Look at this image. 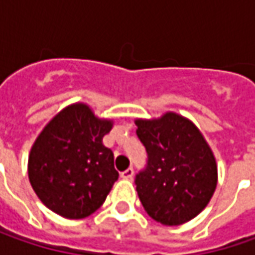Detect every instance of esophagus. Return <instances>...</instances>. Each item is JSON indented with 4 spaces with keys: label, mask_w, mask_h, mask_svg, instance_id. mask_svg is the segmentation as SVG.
<instances>
[{
    "label": "esophagus",
    "mask_w": 255,
    "mask_h": 255,
    "mask_svg": "<svg viewBox=\"0 0 255 255\" xmlns=\"http://www.w3.org/2000/svg\"><path fill=\"white\" fill-rule=\"evenodd\" d=\"M133 174H134V170H133L132 167H129V169H126V170L121 173V176H122L123 179H128V180H129V179H132Z\"/></svg>",
    "instance_id": "1"
}]
</instances>
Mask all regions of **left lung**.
I'll return each instance as SVG.
<instances>
[{
  "label": "left lung",
  "instance_id": "left-lung-1",
  "mask_svg": "<svg viewBox=\"0 0 255 255\" xmlns=\"http://www.w3.org/2000/svg\"><path fill=\"white\" fill-rule=\"evenodd\" d=\"M146 147V169L136 174L144 210L157 223L179 226L204 210L217 186V164L194 123L174 112L159 119H136Z\"/></svg>",
  "mask_w": 255,
  "mask_h": 255
}]
</instances>
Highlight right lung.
I'll return each instance as SVG.
<instances>
[{
  "label": "right lung",
  "mask_w": 255,
  "mask_h": 255,
  "mask_svg": "<svg viewBox=\"0 0 255 255\" xmlns=\"http://www.w3.org/2000/svg\"><path fill=\"white\" fill-rule=\"evenodd\" d=\"M112 126L88 105L74 103L39 133L28 157V177L49 210L76 220L102 206L119 177L113 152L102 142Z\"/></svg>",
  "instance_id": "add662e5"
}]
</instances>
